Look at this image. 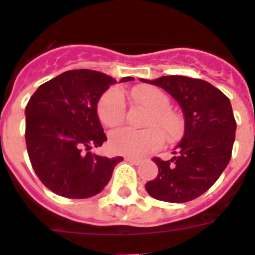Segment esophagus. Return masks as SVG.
<instances>
[{"label": "esophagus", "instance_id": "obj_1", "mask_svg": "<svg viewBox=\"0 0 255 255\" xmlns=\"http://www.w3.org/2000/svg\"><path fill=\"white\" fill-rule=\"evenodd\" d=\"M126 161H129V162H131V164H134V165H139V164H142V160H140V158L130 157V156H128V157H126Z\"/></svg>", "mask_w": 255, "mask_h": 255}]
</instances>
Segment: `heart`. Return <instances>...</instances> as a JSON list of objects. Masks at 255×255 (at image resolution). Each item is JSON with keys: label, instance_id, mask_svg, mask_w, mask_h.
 Returning a JSON list of instances; mask_svg holds the SVG:
<instances>
[{"label": "heart", "instance_id": "b5f03b06", "mask_svg": "<svg viewBox=\"0 0 255 255\" xmlns=\"http://www.w3.org/2000/svg\"><path fill=\"white\" fill-rule=\"evenodd\" d=\"M131 98L151 110L145 120L147 129L135 130L130 128L113 131L110 136V147L115 153L130 157H142L156 151L164 144V136L174 142L183 135L184 121L179 113L169 108L170 99L161 89L143 85L132 89ZM98 117L107 128H116L125 120V95L120 89L106 91L98 103Z\"/></svg>", "mask_w": 255, "mask_h": 255}]
</instances>
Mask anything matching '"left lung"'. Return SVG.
<instances>
[{
  "instance_id": "8db88e82",
  "label": "left lung",
  "mask_w": 255,
  "mask_h": 255,
  "mask_svg": "<svg viewBox=\"0 0 255 255\" xmlns=\"http://www.w3.org/2000/svg\"><path fill=\"white\" fill-rule=\"evenodd\" d=\"M140 81L167 91L184 113L183 139L171 160L153 158L158 174L145 183V190L160 201L195 200L217 182L231 160L236 131L231 102L200 78L162 76Z\"/></svg>"
}]
</instances>
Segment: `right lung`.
<instances>
[{"instance_id": "add662e5", "label": "right lung", "mask_w": 255, "mask_h": 255, "mask_svg": "<svg viewBox=\"0 0 255 255\" xmlns=\"http://www.w3.org/2000/svg\"><path fill=\"white\" fill-rule=\"evenodd\" d=\"M124 77L121 82L131 81ZM111 76L90 69L67 71L34 91L25 107V143L34 173L56 195L88 199L98 195L124 158L91 153L107 140L97 104Z\"/></svg>"}]
</instances>
